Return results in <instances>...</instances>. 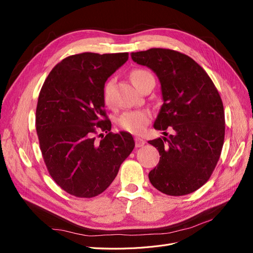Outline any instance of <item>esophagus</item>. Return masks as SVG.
Segmentation results:
<instances>
[{"mask_svg":"<svg viewBox=\"0 0 253 253\" xmlns=\"http://www.w3.org/2000/svg\"><path fill=\"white\" fill-rule=\"evenodd\" d=\"M144 143L145 141L142 138H140V137H135V145L137 148L142 147V145H144Z\"/></svg>","mask_w":253,"mask_h":253,"instance_id":"34e87169","label":"esophagus"}]
</instances>
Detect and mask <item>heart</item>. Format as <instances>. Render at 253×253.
Segmentation results:
<instances>
[{
  "instance_id": "1",
  "label": "heart",
  "mask_w": 253,
  "mask_h": 253,
  "mask_svg": "<svg viewBox=\"0 0 253 253\" xmlns=\"http://www.w3.org/2000/svg\"><path fill=\"white\" fill-rule=\"evenodd\" d=\"M150 76L152 75L144 70H134L131 73V79L136 85V87L139 88L142 81L145 78L150 77ZM114 82H115L114 79L109 80L105 83L102 90V99H103V102L106 105L112 104V99H113L112 91L114 87ZM151 118H152V115L147 110L128 111L122 114L118 118L117 125L121 129H124V131L138 135L144 131L145 126L149 125Z\"/></svg>"
}]
</instances>
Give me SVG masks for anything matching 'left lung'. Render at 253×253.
<instances>
[{
	"mask_svg": "<svg viewBox=\"0 0 253 253\" xmlns=\"http://www.w3.org/2000/svg\"><path fill=\"white\" fill-rule=\"evenodd\" d=\"M134 62L148 66L162 85L164 104L154 122L163 138L150 140L158 150L151 183L167 195L192 193L208 181L223 149L224 105L204 68L189 56L167 48L132 52Z\"/></svg>",
	"mask_w": 253,
	"mask_h": 253,
	"instance_id": "obj_1",
	"label": "left lung"
}]
</instances>
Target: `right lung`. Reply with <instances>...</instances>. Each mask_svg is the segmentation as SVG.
<instances>
[{
    "instance_id": "obj_1",
    "label": "right lung",
    "mask_w": 253,
    "mask_h": 253,
    "mask_svg": "<svg viewBox=\"0 0 253 253\" xmlns=\"http://www.w3.org/2000/svg\"><path fill=\"white\" fill-rule=\"evenodd\" d=\"M127 59V52L70 56L52 68L41 88L36 129L44 163L57 185L76 197L108 189L135 147L131 134L111 132L102 99L106 80ZM97 129L107 133L99 142Z\"/></svg>"
}]
</instances>
